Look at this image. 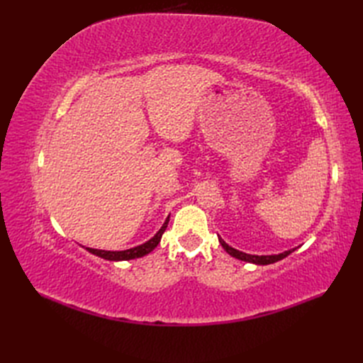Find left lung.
<instances>
[{"mask_svg": "<svg viewBox=\"0 0 363 363\" xmlns=\"http://www.w3.org/2000/svg\"><path fill=\"white\" fill-rule=\"evenodd\" d=\"M218 239H219V242H221L223 248L228 252L230 256H233V257H236V259H239V260H244V262L256 263V265H269V263H274V262H277V260H280V259H283V257L289 256L291 252L294 251V250H289V251L281 252V255H272V256H252V255H247V252L238 251V250H235V248H232V247H228L221 238H218Z\"/></svg>", "mask_w": 363, "mask_h": 363, "instance_id": "8db88e82", "label": "left lung"}]
</instances>
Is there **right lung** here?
<instances>
[{
  "instance_id": "obj_1",
  "label": "right lung",
  "mask_w": 363,
  "mask_h": 363,
  "mask_svg": "<svg viewBox=\"0 0 363 363\" xmlns=\"http://www.w3.org/2000/svg\"><path fill=\"white\" fill-rule=\"evenodd\" d=\"M168 223H169V216H168L167 221H164V224L162 225V228L156 233L155 238H151L148 242L142 244L139 247H135V248L124 250V251H106V250H95V248H86V250L92 252V255L101 257V259H106V260H130V259L142 257V256L148 255V252H151L152 250L157 247V244L160 242V239H162L163 232L168 227Z\"/></svg>"
}]
</instances>
